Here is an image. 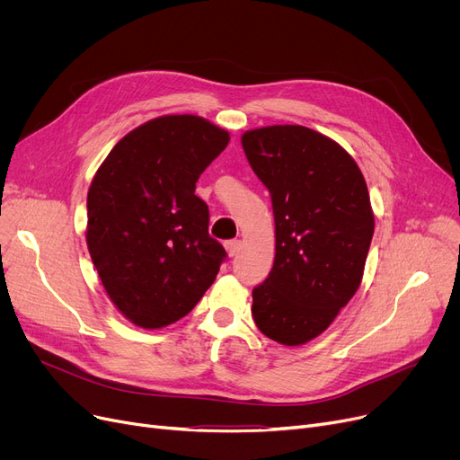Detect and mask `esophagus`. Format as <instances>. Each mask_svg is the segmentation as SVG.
I'll return each instance as SVG.
<instances>
[{"instance_id":"obj_1","label":"esophagus","mask_w":460,"mask_h":460,"mask_svg":"<svg viewBox=\"0 0 460 460\" xmlns=\"http://www.w3.org/2000/svg\"><path fill=\"white\" fill-rule=\"evenodd\" d=\"M240 248H243V243H240V240H227L226 243V252L229 257H234L240 252Z\"/></svg>"}]
</instances>
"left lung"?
<instances>
[{
	"instance_id": "obj_1",
	"label": "left lung",
	"mask_w": 460,
	"mask_h": 460,
	"mask_svg": "<svg viewBox=\"0 0 460 460\" xmlns=\"http://www.w3.org/2000/svg\"><path fill=\"white\" fill-rule=\"evenodd\" d=\"M243 147L276 224L274 267L253 288L252 315L270 340L304 345L361 283L375 231L367 184L340 143L300 125L248 130Z\"/></svg>"
}]
</instances>
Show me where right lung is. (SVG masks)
I'll list each match as a JSON object with an SVG mask.
<instances>
[{"label":"right lung","instance_id":"1","mask_svg":"<svg viewBox=\"0 0 460 460\" xmlns=\"http://www.w3.org/2000/svg\"><path fill=\"white\" fill-rule=\"evenodd\" d=\"M229 143L198 115H164L110 151L87 193V248L113 305L155 330L196 307L227 257L196 182Z\"/></svg>","mask_w":460,"mask_h":460}]
</instances>
